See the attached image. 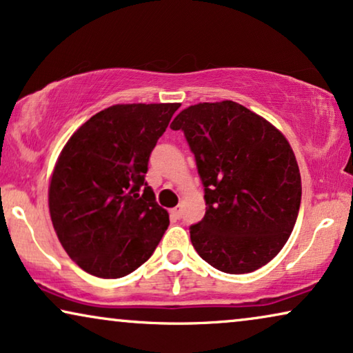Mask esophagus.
<instances>
[{
  "label": "esophagus",
  "instance_id": "esophagus-1",
  "mask_svg": "<svg viewBox=\"0 0 353 353\" xmlns=\"http://www.w3.org/2000/svg\"><path fill=\"white\" fill-rule=\"evenodd\" d=\"M170 215H172L175 220H180L181 215H183L181 207H175V209H172V210H170Z\"/></svg>",
  "mask_w": 353,
  "mask_h": 353
}]
</instances>
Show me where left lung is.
I'll return each mask as SVG.
<instances>
[{
    "label": "left lung",
    "instance_id": "left-lung-1",
    "mask_svg": "<svg viewBox=\"0 0 353 353\" xmlns=\"http://www.w3.org/2000/svg\"><path fill=\"white\" fill-rule=\"evenodd\" d=\"M194 154L205 215L190 226L196 252L223 273H250L276 257L302 197L288 139L234 101L190 105L173 119Z\"/></svg>",
    "mask_w": 353,
    "mask_h": 353
}]
</instances>
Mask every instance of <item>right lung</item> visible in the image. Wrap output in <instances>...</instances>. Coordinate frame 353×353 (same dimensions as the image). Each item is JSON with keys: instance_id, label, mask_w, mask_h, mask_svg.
<instances>
[{"instance_id": "add662e5", "label": "right lung", "mask_w": 353, "mask_h": 353, "mask_svg": "<svg viewBox=\"0 0 353 353\" xmlns=\"http://www.w3.org/2000/svg\"><path fill=\"white\" fill-rule=\"evenodd\" d=\"M180 104H117L72 134L50 185V214L69 257L98 278L127 276L168 223L144 181L149 156Z\"/></svg>"}]
</instances>
